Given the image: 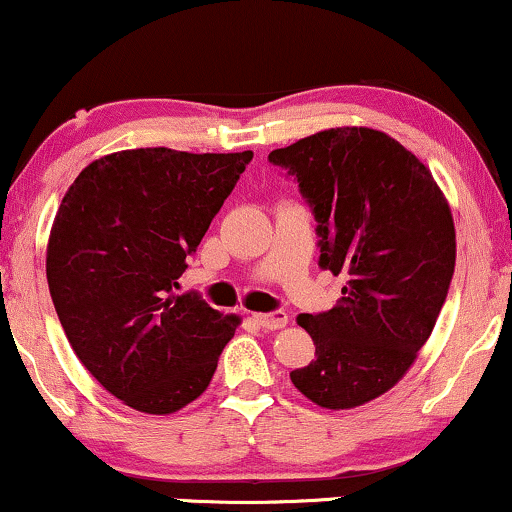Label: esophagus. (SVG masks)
<instances>
[{"label":"esophagus","mask_w":512,"mask_h":512,"mask_svg":"<svg viewBox=\"0 0 512 512\" xmlns=\"http://www.w3.org/2000/svg\"><path fill=\"white\" fill-rule=\"evenodd\" d=\"M256 324L263 326L265 331H277V328H284L289 324V314L282 312V310H275V312H258L254 314Z\"/></svg>","instance_id":"esophagus-1"}]
</instances>
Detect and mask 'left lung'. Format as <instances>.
Listing matches in <instances>:
<instances>
[{
  "label": "left lung",
  "instance_id": "obj_1",
  "mask_svg": "<svg viewBox=\"0 0 512 512\" xmlns=\"http://www.w3.org/2000/svg\"><path fill=\"white\" fill-rule=\"evenodd\" d=\"M268 160L312 209L321 268L347 277L333 310L298 317L317 359L291 382L321 408H356L401 380L436 326L457 258L450 207L415 153L370 128L317 132Z\"/></svg>",
  "mask_w": 512,
  "mask_h": 512
}]
</instances>
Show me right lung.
Wrapping results in <instances>:
<instances>
[{"mask_svg":"<svg viewBox=\"0 0 512 512\" xmlns=\"http://www.w3.org/2000/svg\"><path fill=\"white\" fill-rule=\"evenodd\" d=\"M254 153L165 146L90 163L62 198L46 277L69 345L125 405L170 415L209 387L237 317L174 296Z\"/></svg>","mask_w":512,"mask_h":512,"instance_id":"obj_1","label":"right lung"}]
</instances>
